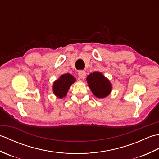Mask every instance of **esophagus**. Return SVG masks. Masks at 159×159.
Segmentation results:
<instances>
[{
    "instance_id": "34e87169",
    "label": "esophagus",
    "mask_w": 159,
    "mask_h": 159,
    "mask_svg": "<svg viewBox=\"0 0 159 159\" xmlns=\"http://www.w3.org/2000/svg\"><path fill=\"white\" fill-rule=\"evenodd\" d=\"M78 75H79L80 79H84L86 76V72L84 70H79V72H78Z\"/></svg>"
}]
</instances>
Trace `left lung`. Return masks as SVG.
Listing matches in <instances>:
<instances>
[{
    "label": "left lung",
    "mask_w": 159,
    "mask_h": 159,
    "mask_svg": "<svg viewBox=\"0 0 159 159\" xmlns=\"http://www.w3.org/2000/svg\"><path fill=\"white\" fill-rule=\"evenodd\" d=\"M87 83L92 93L99 98L107 96L111 91V84L102 74L94 72L87 77Z\"/></svg>",
    "instance_id": "8db88e82"
}]
</instances>
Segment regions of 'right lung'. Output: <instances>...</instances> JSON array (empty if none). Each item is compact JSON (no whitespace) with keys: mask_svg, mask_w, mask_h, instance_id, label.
Masks as SVG:
<instances>
[{"mask_svg":"<svg viewBox=\"0 0 159 159\" xmlns=\"http://www.w3.org/2000/svg\"><path fill=\"white\" fill-rule=\"evenodd\" d=\"M75 80L76 79H74V77L71 75L70 74H63L58 80H57L54 83V93L59 98H62L63 97L66 96L70 87L75 81Z\"/></svg>","mask_w":159,"mask_h":159,"instance_id":"obj_1","label":"right lung"}]
</instances>
